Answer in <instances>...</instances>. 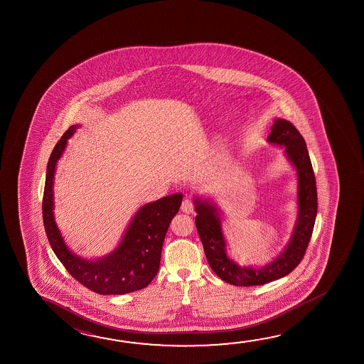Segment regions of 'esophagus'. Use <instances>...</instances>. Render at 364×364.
I'll return each mask as SVG.
<instances>
[{
  "label": "esophagus",
  "instance_id": "34e87169",
  "mask_svg": "<svg viewBox=\"0 0 364 364\" xmlns=\"http://www.w3.org/2000/svg\"><path fill=\"white\" fill-rule=\"evenodd\" d=\"M181 210L184 213H188V215H191V213L194 212V204H193L191 199H184L183 200V203H181Z\"/></svg>",
  "mask_w": 364,
  "mask_h": 364
}]
</instances>
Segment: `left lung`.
<instances>
[{
    "label": "left lung",
    "instance_id": "obj_1",
    "mask_svg": "<svg viewBox=\"0 0 364 364\" xmlns=\"http://www.w3.org/2000/svg\"><path fill=\"white\" fill-rule=\"evenodd\" d=\"M268 142L284 146L287 159L297 171L298 215L292 236L284 250L274 260L262 268L241 267L227 255L226 240L222 232L220 209L209 200L194 199L196 226L202 240L209 267L233 286H262L289 274L304 259L310 244L317 215V191L310 155L304 137L297 128L286 119H275Z\"/></svg>",
    "mask_w": 364,
    "mask_h": 364
}]
</instances>
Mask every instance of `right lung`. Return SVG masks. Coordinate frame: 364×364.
<instances>
[{"label":"right lung","mask_w":364,"mask_h":364,"mask_svg":"<svg viewBox=\"0 0 364 364\" xmlns=\"http://www.w3.org/2000/svg\"><path fill=\"white\" fill-rule=\"evenodd\" d=\"M78 125H71L55 144L47 165L43 194V222L50 247L67 272L82 286L99 294H125L149 286L161 260L162 245L173 215L179 212L183 194L161 198L138 209L115 250L107 257L87 260L72 252L63 241L53 215L55 165L68 138Z\"/></svg>","instance_id":"obj_1"}]
</instances>
